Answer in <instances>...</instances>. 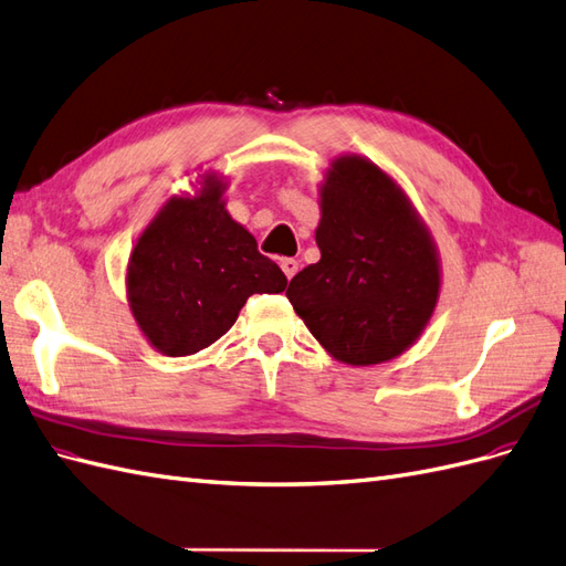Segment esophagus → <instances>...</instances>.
Segmentation results:
<instances>
[{
  "instance_id": "obj_1",
  "label": "esophagus",
  "mask_w": 566,
  "mask_h": 566,
  "mask_svg": "<svg viewBox=\"0 0 566 566\" xmlns=\"http://www.w3.org/2000/svg\"><path fill=\"white\" fill-rule=\"evenodd\" d=\"M281 269H283V273H285V279L290 281L297 273V269H300V264H297V259H293V256H285V259H281Z\"/></svg>"
}]
</instances>
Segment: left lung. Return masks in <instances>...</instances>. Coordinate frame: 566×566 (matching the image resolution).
I'll list each match as a JSON object with an SVG mask.
<instances>
[{
	"mask_svg": "<svg viewBox=\"0 0 566 566\" xmlns=\"http://www.w3.org/2000/svg\"><path fill=\"white\" fill-rule=\"evenodd\" d=\"M321 259L285 295L328 355L353 366L388 361L429 324L440 293L429 228L369 159L331 164L316 228Z\"/></svg>",
	"mask_w": 566,
	"mask_h": 566,
	"instance_id": "8db88e82",
	"label": "left lung"
}]
</instances>
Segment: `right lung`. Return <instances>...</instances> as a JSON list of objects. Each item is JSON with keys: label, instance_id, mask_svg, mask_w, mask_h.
Wrapping results in <instances>:
<instances>
[{"label": "right lung", "instance_id": "1", "mask_svg": "<svg viewBox=\"0 0 566 566\" xmlns=\"http://www.w3.org/2000/svg\"><path fill=\"white\" fill-rule=\"evenodd\" d=\"M226 186L209 176L197 197L164 205L133 248L128 302L161 355L186 357L235 324L254 293H283L287 279L223 207Z\"/></svg>", "mask_w": 566, "mask_h": 566}]
</instances>
